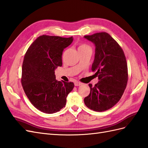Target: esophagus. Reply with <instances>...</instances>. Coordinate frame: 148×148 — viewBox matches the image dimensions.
I'll return each instance as SVG.
<instances>
[{"instance_id": "esophagus-1", "label": "esophagus", "mask_w": 148, "mask_h": 148, "mask_svg": "<svg viewBox=\"0 0 148 148\" xmlns=\"http://www.w3.org/2000/svg\"><path fill=\"white\" fill-rule=\"evenodd\" d=\"M81 84H82V83H81V82H80L75 81V82H74V85H75V86H81Z\"/></svg>"}]
</instances>
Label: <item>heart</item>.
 <instances>
[{
    "instance_id": "b5f03b06",
    "label": "heart",
    "mask_w": 148,
    "mask_h": 148,
    "mask_svg": "<svg viewBox=\"0 0 148 148\" xmlns=\"http://www.w3.org/2000/svg\"><path fill=\"white\" fill-rule=\"evenodd\" d=\"M90 47L89 46V45H86V44H80L79 45V49H85V48H89Z\"/></svg>"
}]
</instances>
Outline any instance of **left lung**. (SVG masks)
Listing matches in <instances>:
<instances>
[{"label":"left lung","instance_id":"1","mask_svg":"<svg viewBox=\"0 0 148 148\" xmlns=\"http://www.w3.org/2000/svg\"><path fill=\"white\" fill-rule=\"evenodd\" d=\"M84 37L96 45L91 71L99 80L94 86L89 84L90 91L84 98V104L94 111H104L118 103L126 88V59L122 48L108 33L97 32Z\"/></svg>","mask_w":148,"mask_h":148}]
</instances>
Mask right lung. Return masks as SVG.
<instances>
[{
  "label": "right lung",
  "instance_id": "add662e5",
  "mask_svg": "<svg viewBox=\"0 0 148 148\" xmlns=\"http://www.w3.org/2000/svg\"><path fill=\"white\" fill-rule=\"evenodd\" d=\"M73 40V37L40 36L24 56L22 88L34 106L44 113H55L65 107L68 94L74 87L72 82L57 81L54 74L56 68L62 65L64 49Z\"/></svg>",
  "mask_w": 148,
  "mask_h": 148
}]
</instances>
